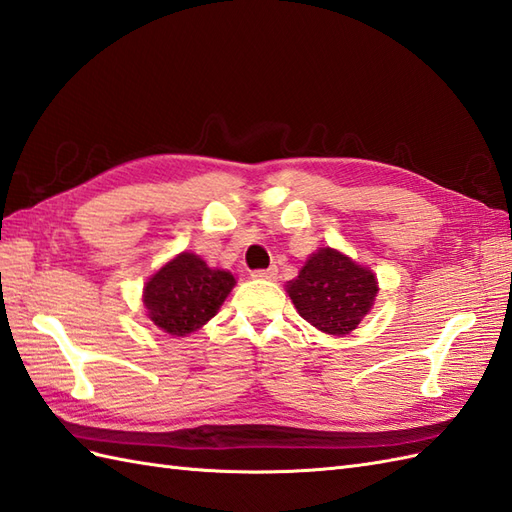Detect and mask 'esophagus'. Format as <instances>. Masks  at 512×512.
I'll use <instances>...</instances> for the list:
<instances>
[{"mask_svg":"<svg viewBox=\"0 0 512 512\" xmlns=\"http://www.w3.org/2000/svg\"><path fill=\"white\" fill-rule=\"evenodd\" d=\"M251 275L255 279H275L277 277V268H266V270H253Z\"/></svg>","mask_w":512,"mask_h":512,"instance_id":"esophagus-1","label":"esophagus"}]
</instances>
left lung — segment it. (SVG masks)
Masks as SVG:
<instances>
[{
  "mask_svg": "<svg viewBox=\"0 0 512 512\" xmlns=\"http://www.w3.org/2000/svg\"><path fill=\"white\" fill-rule=\"evenodd\" d=\"M288 294L296 310L325 334L344 336L360 325L377 296V281L334 248H320L290 281Z\"/></svg>",
  "mask_w": 512,
  "mask_h": 512,
  "instance_id": "left-lung-1",
  "label": "left lung"
}]
</instances>
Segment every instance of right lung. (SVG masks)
Here are the masks:
<instances>
[{"instance_id": "add662e5", "label": "right lung", "mask_w": 512, "mask_h": 512, "mask_svg": "<svg viewBox=\"0 0 512 512\" xmlns=\"http://www.w3.org/2000/svg\"><path fill=\"white\" fill-rule=\"evenodd\" d=\"M233 285L231 272L213 270L198 255L183 253L146 283L144 305L154 325L170 336H185L216 316Z\"/></svg>"}]
</instances>
